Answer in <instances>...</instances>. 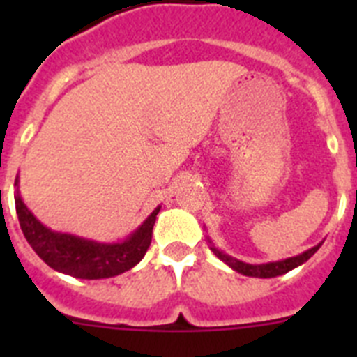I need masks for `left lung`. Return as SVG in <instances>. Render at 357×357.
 Returning <instances> with one entry per match:
<instances>
[{
  "label": "left lung",
  "instance_id": "obj_1",
  "mask_svg": "<svg viewBox=\"0 0 357 357\" xmlns=\"http://www.w3.org/2000/svg\"><path fill=\"white\" fill-rule=\"evenodd\" d=\"M206 229V227H204ZM207 243H209L211 250L214 252V255H216L218 259L223 261V263L227 264L229 268H232L234 272L241 273V275H247V277H259V279H272V277H279V275H284V273L291 272L293 268L301 266V264H304L305 261L311 257V255H314V252L318 250V248L321 247V243H318V245H314L313 248H309V250L302 252V254L298 255H293V257H288V259H280V261H272V263H263V264H252V263H245V261H239L236 259V257H232V255L225 254V252H222L220 248L216 247L213 243V239L207 236Z\"/></svg>",
  "mask_w": 357,
  "mask_h": 357
}]
</instances>
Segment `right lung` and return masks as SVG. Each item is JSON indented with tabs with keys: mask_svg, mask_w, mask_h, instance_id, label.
<instances>
[{
	"mask_svg": "<svg viewBox=\"0 0 357 357\" xmlns=\"http://www.w3.org/2000/svg\"><path fill=\"white\" fill-rule=\"evenodd\" d=\"M14 185L15 213L24 238L40 259L56 272L77 279H109L134 268L150 247L151 230L160 206L151 211L150 216L125 239L96 241L69 232H59L40 223L21 197L19 175L15 176Z\"/></svg>",
	"mask_w": 357,
	"mask_h": 357,
	"instance_id": "add662e5",
	"label": "right lung"
}]
</instances>
